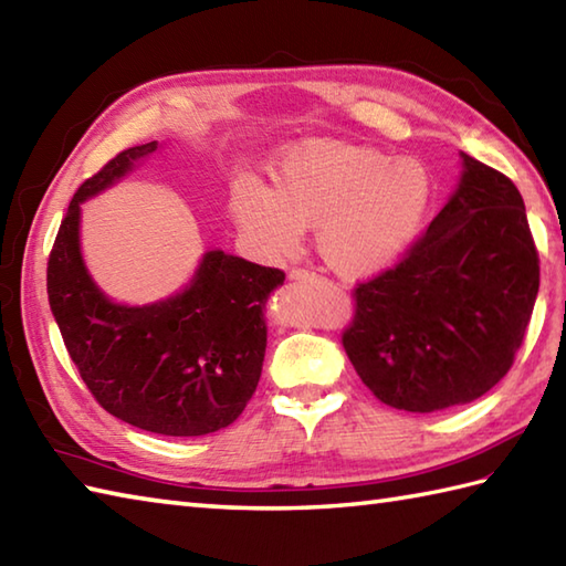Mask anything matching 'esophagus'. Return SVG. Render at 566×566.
Returning a JSON list of instances; mask_svg holds the SVG:
<instances>
[{
	"mask_svg": "<svg viewBox=\"0 0 566 566\" xmlns=\"http://www.w3.org/2000/svg\"><path fill=\"white\" fill-rule=\"evenodd\" d=\"M290 280H294V282H321V276H318L316 272H311V270L294 268V270L290 272Z\"/></svg>",
	"mask_w": 566,
	"mask_h": 566,
	"instance_id": "esophagus-1",
	"label": "esophagus"
}]
</instances>
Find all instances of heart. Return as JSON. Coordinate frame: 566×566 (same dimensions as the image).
I'll return each mask as SVG.
<instances>
[{
	"mask_svg": "<svg viewBox=\"0 0 566 566\" xmlns=\"http://www.w3.org/2000/svg\"><path fill=\"white\" fill-rule=\"evenodd\" d=\"M430 201V177L411 158L357 143H311L272 170V191L240 185L231 213L270 258H290L304 228L316 226L321 258L343 276L379 272L418 233Z\"/></svg>",
	"mask_w": 566,
	"mask_h": 566,
	"instance_id": "b5f03b06",
	"label": "heart"
}]
</instances>
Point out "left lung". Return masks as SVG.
Segmentation results:
<instances>
[{
	"mask_svg": "<svg viewBox=\"0 0 566 566\" xmlns=\"http://www.w3.org/2000/svg\"><path fill=\"white\" fill-rule=\"evenodd\" d=\"M450 201L401 260L353 290L343 347L381 403L436 413L509 375L539 290V255L511 179L462 153Z\"/></svg>",
	"mask_w": 566,
	"mask_h": 566,
	"instance_id": "left-lung-1",
	"label": "left lung"
}]
</instances>
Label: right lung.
Here are the masks:
<instances>
[{
    "label": "right lung",
    "instance_id": "obj_1",
    "mask_svg": "<svg viewBox=\"0 0 566 566\" xmlns=\"http://www.w3.org/2000/svg\"><path fill=\"white\" fill-rule=\"evenodd\" d=\"M155 148H126L80 185L48 255V302L104 411L158 436L197 438L231 426L255 394L268 347L262 308L284 272L211 250L182 294L140 308L112 304L82 264L80 203Z\"/></svg>",
    "mask_w": 566,
    "mask_h": 566
}]
</instances>
